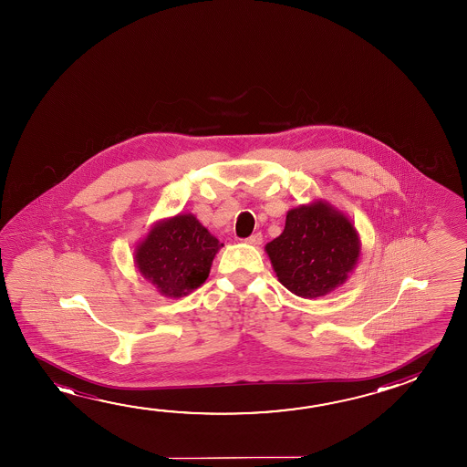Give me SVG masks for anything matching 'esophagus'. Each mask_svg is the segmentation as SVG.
Segmentation results:
<instances>
[{
    "label": "esophagus",
    "instance_id": "obj_1",
    "mask_svg": "<svg viewBox=\"0 0 467 467\" xmlns=\"http://www.w3.org/2000/svg\"><path fill=\"white\" fill-rule=\"evenodd\" d=\"M245 243L251 245H260L262 244V234H260V233H255L253 236L247 237V239H245Z\"/></svg>",
    "mask_w": 467,
    "mask_h": 467
}]
</instances>
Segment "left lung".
Wrapping results in <instances>:
<instances>
[{
  "label": "left lung",
  "instance_id": "obj_1",
  "mask_svg": "<svg viewBox=\"0 0 467 467\" xmlns=\"http://www.w3.org/2000/svg\"><path fill=\"white\" fill-rule=\"evenodd\" d=\"M265 251L285 288L301 298H319L352 274L359 257L358 233L327 202H313L288 212L285 230Z\"/></svg>",
  "mask_w": 467,
  "mask_h": 467
}]
</instances>
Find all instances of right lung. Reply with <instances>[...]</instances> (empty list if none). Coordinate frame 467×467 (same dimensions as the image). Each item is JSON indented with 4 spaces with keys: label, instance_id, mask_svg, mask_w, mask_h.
<instances>
[{
    "label": "right lung",
    "instance_id": "add662e5",
    "mask_svg": "<svg viewBox=\"0 0 467 467\" xmlns=\"http://www.w3.org/2000/svg\"><path fill=\"white\" fill-rule=\"evenodd\" d=\"M222 247L193 214H176L154 224L135 249V264L161 295L182 298L207 280Z\"/></svg>",
    "mask_w": 467,
    "mask_h": 467
}]
</instances>
